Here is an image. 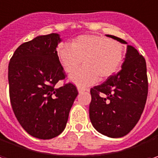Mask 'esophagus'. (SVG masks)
Wrapping results in <instances>:
<instances>
[{
    "label": "esophagus",
    "instance_id": "esophagus-1",
    "mask_svg": "<svg viewBox=\"0 0 158 158\" xmlns=\"http://www.w3.org/2000/svg\"><path fill=\"white\" fill-rule=\"evenodd\" d=\"M85 90H86L85 88H83V87H80V86H78V91H79V93L84 92Z\"/></svg>",
    "mask_w": 158,
    "mask_h": 158
}]
</instances>
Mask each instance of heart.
Wrapping results in <instances>:
<instances>
[{"label":"heart","mask_w":158,"mask_h":158,"mask_svg":"<svg viewBox=\"0 0 158 158\" xmlns=\"http://www.w3.org/2000/svg\"><path fill=\"white\" fill-rule=\"evenodd\" d=\"M57 57L68 73L77 71L83 60L84 67L70 77L77 86L86 87L110 78L119 69L124 59L125 47L102 35H81L71 46L61 44Z\"/></svg>","instance_id":"obj_1"}]
</instances>
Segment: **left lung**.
I'll return each mask as SVG.
<instances>
[{
	"instance_id": "8db88e82",
	"label": "left lung",
	"mask_w": 158,
	"mask_h": 158,
	"mask_svg": "<svg viewBox=\"0 0 158 158\" xmlns=\"http://www.w3.org/2000/svg\"><path fill=\"white\" fill-rule=\"evenodd\" d=\"M106 36L127 44L116 36ZM121 68L118 73L90 90L89 118L93 127L110 138L123 137L135 127L147 101L146 61L133 46L127 45Z\"/></svg>"
}]
</instances>
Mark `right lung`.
Instances as JSON below:
<instances>
[{
  "instance_id": "obj_1",
  "label": "right lung",
  "mask_w": 158,
  "mask_h": 158,
  "mask_svg": "<svg viewBox=\"0 0 158 158\" xmlns=\"http://www.w3.org/2000/svg\"><path fill=\"white\" fill-rule=\"evenodd\" d=\"M58 33L37 36L21 44L9 64L10 98L21 127L38 139L49 140L66 127L78 95L72 83L56 88L65 73L56 54Z\"/></svg>"
}]
</instances>
